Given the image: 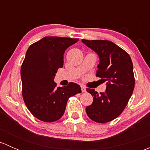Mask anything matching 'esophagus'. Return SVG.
Listing matches in <instances>:
<instances>
[{
  "mask_svg": "<svg viewBox=\"0 0 150 150\" xmlns=\"http://www.w3.org/2000/svg\"><path fill=\"white\" fill-rule=\"evenodd\" d=\"M81 91L82 92H86V88L84 86H81Z\"/></svg>",
  "mask_w": 150,
  "mask_h": 150,
  "instance_id": "34e87169",
  "label": "esophagus"
}]
</instances>
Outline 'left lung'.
Instances as JSON below:
<instances>
[{
  "instance_id": "1",
  "label": "left lung",
  "mask_w": 150,
  "mask_h": 150,
  "mask_svg": "<svg viewBox=\"0 0 150 150\" xmlns=\"http://www.w3.org/2000/svg\"><path fill=\"white\" fill-rule=\"evenodd\" d=\"M86 46L98 54L99 64L96 77L107 82L105 92L98 93L94 89L86 91L93 96V103L86 112L90 119L96 122H110L118 117L128 104L134 91L135 79L129 54L109 40L83 39Z\"/></svg>"
}]
</instances>
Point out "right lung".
<instances>
[{
    "instance_id": "1",
    "label": "right lung",
    "mask_w": 150,
    "mask_h": 150,
    "mask_svg": "<svg viewBox=\"0 0 150 150\" xmlns=\"http://www.w3.org/2000/svg\"><path fill=\"white\" fill-rule=\"evenodd\" d=\"M79 39L45 37L28 48L21 67L22 96L29 111L38 120L54 122L64 115L68 99L81 92L75 83L57 88L56 73L64 64V54Z\"/></svg>"
}]
</instances>
